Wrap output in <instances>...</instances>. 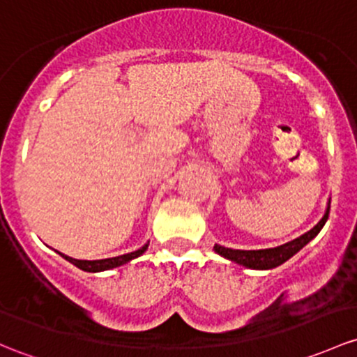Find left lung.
<instances>
[{"mask_svg": "<svg viewBox=\"0 0 357 357\" xmlns=\"http://www.w3.org/2000/svg\"><path fill=\"white\" fill-rule=\"evenodd\" d=\"M328 213H330V205L325 212L324 219L317 224L311 231H307L306 234L299 236L298 239L294 241L286 243L282 246H277V248H268V250H231V248H224L220 245L213 246V250L217 251L219 255L222 257L229 258V260L236 261V264L243 265V267L248 268H258V270H267V268H273V267H279L282 265L284 261H287L292 255L298 253L303 246L307 245L318 232L321 231V227L325 226L328 219Z\"/></svg>", "mask_w": 357, "mask_h": 357, "instance_id": "left-lung-1", "label": "left lung"}]
</instances>
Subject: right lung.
I'll list each match as a JSON object with an SVG mask.
<instances>
[{"label": "right lung", "instance_id": "right-lung-1", "mask_svg": "<svg viewBox=\"0 0 357 357\" xmlns=\"http://www.w3.org/2000/svg\"><path fill=\"white\" fill-rule=\"evenodd\" d=\"M149 248V243L145 246H142L140 250L137 251H131V253H126V255H121V257H114V258H106V260H77V258H71V257H66V255L63 253H58L61 255L63 258H66V260L70 261V264L77 265L78 268L85 270V272H102V270H109V268H114V267H119V265H125L126 261L133 260V258L140 257L142 253H144L145 250Z\"/></svg>", "mask_w": 357, "mask_h": 357}]
</instances>
